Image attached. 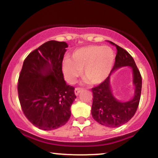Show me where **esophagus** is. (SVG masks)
<instances>
[{
	"label": "esophagus",
	"mask_w": 158,
	"mask_h": 158,
	"mask_svg": "<svg viewBox=\"0 0 158 158\" xmlns=\"http://www.w3.org/2000/svg\"><path fill=\"white\" fill-rule=\"evenodd\" d=\"M81 90H82V89H81V88H75V90H74V92H75L76 95L78 96V95H79V94L81 91Z\"/></svg>",
	"instance_id": "34e87169"
}]
</instances>
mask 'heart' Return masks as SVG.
<instances>
[{
    "label": "heart",
    "instance_id": "1",
    "mask_svg": "<svg viewBox=\"0 0 158 158\" xmlns=\"http://www.w3.org/2000/svg\"><path fill=\"white\" fill-rule=\"evenodd\" d=\"M115 61V52L110 47L88 45L74 50L71 59L62 61L61 70L65 80L73 84L81 74L85 83L99 85L109 77Z\"/></svg>",
    "mask_w": 158,
    "mask_h": 158
}]
</instances>
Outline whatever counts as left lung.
I'll return each instance as SVG.
<instances>
[{
    "label": "left lung",
    "instance_id": "1",
    "mask_svg": "<svg viewBox=\"0 0 158 158\" xmlns=\"http://www.w3.org/2000/svg\"><path fill=\"white\" fill-rule=\"evenodd\" d=\"M109 42L114 45L117 50L115 63L106 81L91 89L93 92L91 114L93 118L99 124L110 128H117L128 123L137 111L140 99L142 77L132 56L118 45L112 41ZM127 66L132 68L135 90V96L131 101L123 103L117 101L112 94L110 77L114 70Z\"/></svg>",
    "mask_w": 158,
    "mask_h": 158
}]
</instances>
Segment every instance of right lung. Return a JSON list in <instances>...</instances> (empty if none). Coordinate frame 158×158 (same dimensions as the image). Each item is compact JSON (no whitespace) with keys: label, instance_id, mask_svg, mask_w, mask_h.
Wrapping results in <instances>:
<instances>
[{"label":"right lung","instance_id":"add662e5","mask_svg":"<svg viewBox=\"0 0 158 158\" xmlns=\"http://www.w3.org/2000/svg\"><path fill=\"white\" fill-rule=\"evenodd\" d=\"M68 47L64 41H47L23 61L18 82L19 102L25 117L40 129H56L71 115L77 97L61 70Z\"/></svg>","mask_w":158,"mask_h":158}]
</instances>
